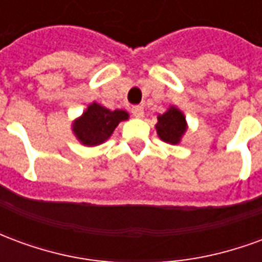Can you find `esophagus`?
Masks as SVG:
<instances>
[{
  "instance_id": "34e87169",
  "label": "esophagus",
  "mask_w": 262,
  "mask_h": 262,
  "mask_svg": "<svg viewBox=\"0 0 262 262\" xmlns=\"http://www.w3.org/2000/svg\"><path fill=\"white\" fill-rule=\"evenodd\" d=\"M132 114H133V116H136V118H143L144 111H143L142 106H133L132 108Z\"/></svg>"
}]
</instances>
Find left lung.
I'll list each match as a JSON object with an SVG mask.
<instances>
[{"label": "left lung", "mask_w": 262, "mask_h": 262, "mask_svg": "<svg viewBox=\"0 0 262 262\" xmlns=\"http://www.w3.org/2000/svg\"><path fill=\"white\" fill-rule=\"evenodd\" d=\"M157 135L165 143L178 144L184 133L187 132V120L181 111L176 106H170L167 112L157 116Z\"/></svg>", "instance_id": "8db88e82"}]
</instances>
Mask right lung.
I'll use <instances>...</instances> for the list:
<instances>
[{
	"label": "right lung",
	"instance_id": "right-lung-1",
	"mask_svg": "<svg viewBox=\"0 0 262 262\" xmlns=\"http://www.w3.org/2000/svg\"><path fill=\"white\" fill-rule=\"evenodd\" d=\"M129 119V114L122 109L109 111L102 105L92 102L85 112L73 123L75 137L84 146H98L106 142L122 120Z\"/></svg>",
	"mask_w": 262,
	"mask_h": 262
}]
</instances>
